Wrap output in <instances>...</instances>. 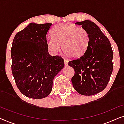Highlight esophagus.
<instances>
[{
	"label": "esophagus",
	"mask_w": 124,
	"mask_h": 124,
	"mask_svg": "<svg viewBox=\"0 0 124 124\" xmlns=\"http://www.w3.org/2000/svg\"><path fill=\"white\" fill-rule=\"evenodd\" d=\"M64 64H65V66L68 65V60L67 59H64Z\"/></svg>",
	"instance_id": "34e87169"
}]
</instances>
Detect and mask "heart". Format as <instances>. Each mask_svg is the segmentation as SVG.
I'll return each mask as SVG.
<instances>
[{"label": "heart", "mask_w": 124, "mask_h": 124, "mask_svg": "<svg viewBox=\"0 0 124 124\" xmlns=\"http://www.w3.org/2000/svg\"><path fill=\"white\" fill-rule=\"evenodd\" d=\"M90 35L85 29L77 25L63 23L52 30V35L47 37L46 43L51 51L57 54L63 50L72 58H79L87 51L90 45Z\"/></svg>", "instance_id": "b5f03b06"}]
</instances>
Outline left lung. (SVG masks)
Instances as JSON below:
<instances>
[{
  "instance_id": "left-lung-1",
  "label": "left lung",
  "mask_w": 124,
  "mask_h": 124,
  "mask_svg": "<svg viewBox=\"0 0 124 124\" xmlns=\"http://www.w3.org/2000/svg\"><path fill=\"white\" fill-rule=\"evenodd\" d=\"M90 35V45L82 56L71 60L68 65L74 70L72 82L83 95H93L106 87L113 70V52L107 37L90 20L77 22Z\"/></svg>"
}]
</instances>
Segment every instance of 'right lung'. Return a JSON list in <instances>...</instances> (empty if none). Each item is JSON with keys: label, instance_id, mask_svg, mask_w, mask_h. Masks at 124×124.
<instances>
[{"label": "right lung", "instance_id": "right-lung-1", "mask_svg": "<svg viewBox=\"0 0 124 124\" xmlns=\"http://www.w3.org/2000/svg\"><path fill=\"white\" fill-rule=\"evenodd\" d=\"M52 23H30L15 35L11 50L12 72L22 94L42 99L51 92L55 76L64 67L60 56L48 52L46 35Z\"/></svg>", "mask_w": 124, "mask_h": 124}]
</instances>
